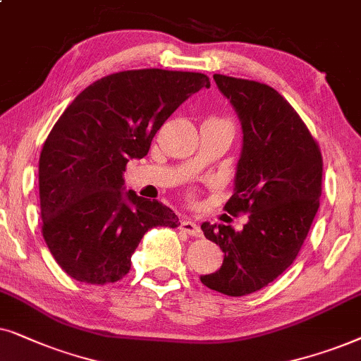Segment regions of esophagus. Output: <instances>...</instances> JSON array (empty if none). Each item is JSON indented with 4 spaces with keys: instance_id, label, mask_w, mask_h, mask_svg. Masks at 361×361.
<instances>
[{
    "instance_id": "obj_1",
    "label": "esophagus",
    "mask_w": 361,
    "mask_h": 361,
    "mask_svg": "<svg viewBox=\"0 0 361 361\" xmlns=\"http://www.w3.org/2000/svg\"><path fill=\"white\" fill-rule=\"evenodd\" d=\"M181 229H183L186 234H190V236H193V238H201V234H203V231H201L200 224L195 223V221L190 219V218L181 221Z\"/></svg>"
}]
</instances>
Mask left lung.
Here are the masks:
<instances>
[{
  "instance_id": "obj_1",
  "label": "left lung",
  "mask_w": 361,
  "mask_h": 361,
  "mask_svg": "<svg viewBox=\"0 0 361 361\" xmlns=\"http://www.w3.org/2000/svg\"><path fill=\"white\" fill-rule=\"evenodd\" d=\"M243 125L234 195L224 209L249 214L241 231L203 223L224 252L219 271L201 276L211 290L241 297L261 290L295 261L320 206L324 160L295 109L271 85L214 74Z\"/></svg>"
}]
</instances>
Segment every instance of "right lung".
I'll return each mask as SVG.
<instances>
[{
    "mask_svg": "<svg viewBox=\"0 0 361 361\" xmlns=\"http://www.w3.org/2000/svg\"><path fill=\"white\" fill-rule=\"evenodd\" d=\"M209 85L200 72H115L85 87L54 123L39 157L42 236L72 279L117 282L148 229L178 228L168 206L123 191V171L147 155L165 120Z\"/></svg>",
    "mask_w": 361,
    "mask_h": 361,
    "instance_id": "right-lung-1",
    "label": "right lung"
}]
</instances>
